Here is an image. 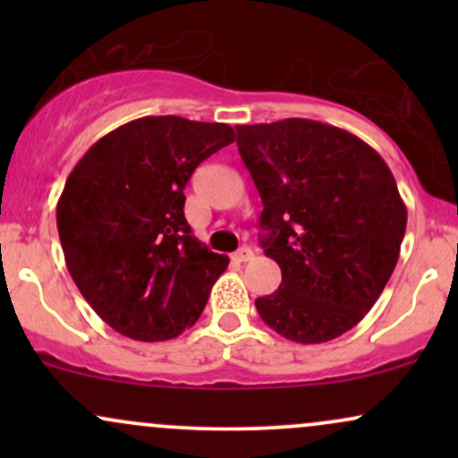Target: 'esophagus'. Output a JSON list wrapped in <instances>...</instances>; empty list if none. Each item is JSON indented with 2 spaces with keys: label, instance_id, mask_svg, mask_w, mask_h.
I'll use <instances>...</instances> for the list:
<instances>
[{
  "label": "esophagus",
  "instance_id": "obj_1",
  "mask_svg": "<svg viewBox=\"0 0 458 458\" xmlns=\"http://www.w3.org/2000/svg\"><path fill=\"white\" fill-rule=\"evenodd\" d=\"M254 259V251L250 250V247H241V250H236L233 254V260L234 262H247Z\"/></svg>",
  "mask_w": 458,
  "mask_h": 458
}]
</instances>
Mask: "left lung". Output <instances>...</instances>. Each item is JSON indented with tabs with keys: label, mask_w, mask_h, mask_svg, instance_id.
<instances>
[{
	"label": "left lung",
	"mask_w": 458,
	"mask_h": 458,
	"mask_svg": "<svg viewBox=\"0 0 458 458\" xmlns=\"http://www.w3.org/2000/svg\"><path fill=\"white\" fill-rule=\"evenodd\" d=\"M262 199L260 241L282 284L256 299L284 338L320 344L353 329L390 280L407 228L390 167L349 131L306 118L239 124Z\"/></svg>",
	"instance_id": "1"
}]
</instances>
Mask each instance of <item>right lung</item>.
I'll use <instances>...</instances> for the list:
<instances>
[{
  "label": "right lung",
  "instance_id": "obj_1",
  "mask_svg": "<svg viewBox=\"0 0 458 458\" xmlns=\"http://www.w3.org/2000/svg\"><path fill=\"white\" fill-rule=\"evenodd\" d=\"M234 138L224 123L146 115L92 144L68 174L55 208L68 273L118 334L163 343L202 314L230 260L191 234L182 189Z\"/></svg>",
  "mask_w": 458,
  "mask_h": 458
}]
</instances>
